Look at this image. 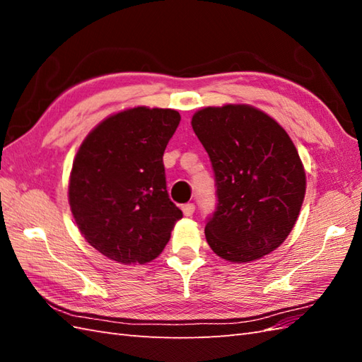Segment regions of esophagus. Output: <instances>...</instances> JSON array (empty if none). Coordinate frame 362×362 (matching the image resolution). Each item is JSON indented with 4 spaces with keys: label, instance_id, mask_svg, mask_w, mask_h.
Segmentation results:
<instances>
[{
    "label": "esophagus",
    "instance_id": "34e87169",
    "mask_svg": "<svg viewBox=\"0 0 362 362\" xmlns=\"http://www.w3.org/2000/svg\"><path fill=\"white\" fill-rule=\"evenodd\" d=\"M194 210H196L194 204H185V205H182V211H183V214H185V216H193Z\"/></svg>",
    "mask_w": 362,
    "mask_h": 362
}]
</instances>
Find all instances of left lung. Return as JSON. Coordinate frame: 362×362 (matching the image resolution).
<instances>
[{
	"label": "left lung",
	"instance_id": "obj_1",
	"mask_svg": "<svg viewBox=\"0 0 362 362\" xmlns=\"http://www.w3.org/2000/svg\"><path fill=\"white\" fill-rule=\"evenodd\" d=\"M191 126L209 153L216 187L206 243L235 263L271 253L294 227L306 188L286 130L255 107L233 104L199 110Z\"/></svg>",
	"mask_w": 362,
	"mask_h": 362
}]
</instances>
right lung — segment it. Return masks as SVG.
Wrapping results in <instances>:
<instances>
[{
	"instance_id": "1",
	"label": "right lung",
	"mask_w": 362,
	"mask_h": 362,
	"mask_svg": "<svg viewBox=\"0 0 362 362\" xmlns=\"http://www.w3.org/2000/svg\"><path fill=\"white\" fill-rule=\"evenodd\" d=\"M179 122L175 110L135 107L104 119L76 153L71 213L83 238L107 258L122 264L157 258L183 216L169 199L163 165Z\"/></svg>"
}]
</instances>
